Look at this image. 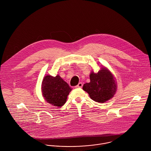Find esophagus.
I'll return each mask as SVG.
<instances>
[{
	"label": "esophagus",
	"instance_id": "obj_1",
	"mask_svg": "<svg viewBox=\"0 0 151 151\" xmlns=\"http://www.w3.org/2000/svg\"><path fill=\"white\" fill-rule=\"evenodd\" d=\"M82 87H83V83L81 82H80L75 87L76 88H81Z\"/></svg>",
	"mask_w": 151,
	"mask_h": 151
}]
</instances>
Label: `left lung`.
I'll use <instances>...</instances> for the list:
<instances>
[{
	"instance_id": "1",
	"label": "left lung",
	"mask_w": 151,
	"mask_h": 151,
	"mask_svg": "<svg viewBox=\"0 0 151 151\" xmlns=\"http://www.w3.org/2000/svg\"><path fill=\"white\" fill-rule=\"evenodd\" d=\"M90 82L83 85V89L93 101L104 103L116 94L117 83L114 75L107 68L103 66L97 73L93 70L90 74Z\"/></svg>"
}]
</instances>
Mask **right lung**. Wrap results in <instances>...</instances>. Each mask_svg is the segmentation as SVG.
Wrapping results in <instances>:
<instances>
[{"label":"right lung","instance_id":"obj_1","mask_svg":"<svg viewBox=\"0 0 151 151\" xmlns=\"http://www.w3.org/2000/svg\"><path fill=\"white\" fill-rule=\"evenodd\" d=\"M72 88L60 75L54 77L45 76L41 84V91L44 99L54 106L61 107L67 101Z\"/></svg>","mask_w":151,"mask_h":151}]
</instances>
